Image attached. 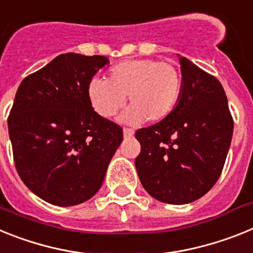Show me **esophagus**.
<instances>
[{"label":"esophagus","instance_id":"esophagus-1","mask_svg":"<svg viewBox=\"0 0 253 253\" xmlns=\"http://www.w3.org/2000/svg\"><path fill=\"white\" fill-rule=\"evenodd\" d=\"M133 133H135V131H133L132 128H127V127H125V128H124V136H125V137H132Z\"/></svg>","mask_w":253,"mask_h":253}]
</instances>
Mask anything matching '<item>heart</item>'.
<instances>
[{
  "label": "heart",
  "instance_id": "obj_1",
  "mask_svg": "<svg viewBox=\"0 0 253 253\" xmlns=\"http://www.w3.org/2000/svg\"><path fill=\"white\" fill-rule=\"evenodd\" d=\"M183 90V79L177 66L150 58L127 60L113 66L105 81L91 80L87 98L96 113L111 118L118 113L128 96L131 104L125 113L127 122H159L172 113Z\"/></svg>",
  "mask_w": 253,
  "mask_h": 253
}]
</instances>
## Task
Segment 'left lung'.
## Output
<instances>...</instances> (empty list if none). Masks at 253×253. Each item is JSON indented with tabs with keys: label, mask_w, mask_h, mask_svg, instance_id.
I'll return each instance as SVG.
<instances>
[{
	"label": "left lung",
	"mask_w": 253,
	"mask_h": 253,
	"mask_svg": "<svg viewBox=\"0 0 253 253\" xmlns=\"http://www.w3.org/2000/svg\"><path fill=\"white\" fill-rule=\"evenodd\" d=\"M183 90L168 117L136 131L135 166L144 188L162 203L183 205L216 183L227 159L233 118L216 78L179 57Z\"/></svg>",
	"instance_id": "8db88e82"
}]
</instances>
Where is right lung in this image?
I'll return each instance as SVG.
<instances>
[{"label":"right lung","mask_w":253,"mask_h":253,"mask_svg":"<svg viewBox=\"0 0 253 253\" xmlns=\"http://www.w3.org/2000/svg\"><path fill=\"white\" fill-rule=\"evenodd\" d=\"M108 63L104 56L65 53L21 81L7 125L21 181L42 200L72 206L93 197L124 140L103 118L87 85Z\"/></svg>","instance_id":"add662e5"}]
</instances>
